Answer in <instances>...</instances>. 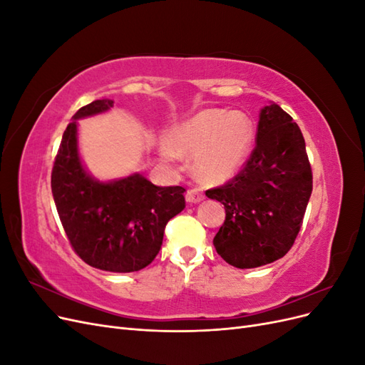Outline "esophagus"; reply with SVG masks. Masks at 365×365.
I'll list each match as a JSON object with an SVG mask.
<instances>
[{
	"label": "esophagus",
	"instance_id": "obj_1",
	"mask_svg": "<svg viewBox=\"0 0 365 365\" xmlns=\"http://www.w3.org/2000/svg\"><path fill=\"white\" fill-rule=\"evenodd\" d=\"M202 200H204V193L200 189H190V190H187V193H185V201L189 204L201 202Z\"/></svg>",
	"mask_w": 365,
	"mask_h": 365
}]
</instances>
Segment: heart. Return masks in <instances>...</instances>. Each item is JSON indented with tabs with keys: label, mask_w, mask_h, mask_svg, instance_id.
Listing matches in <instances>:
<instances>
[{
	"label": "heart",
	"mask_w": 365,
	"mask_h": 365,
	"mask_svg": "<svg viewBox=\"0 0 365 365\" xmlns=\"http://www.w3.org/2000/svg\"><path fill=\"white\" fill-rule=\"evenodd\" d=\"M252 141L254 125L244 113L204 109L172 129L161 157L176 163L180 153H195V173L205 182L220 184L242 169Z\"/></svg>",
	"instance_id": "1"
}]
</instances>
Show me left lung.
Returning a JSON list of instances; mask_svg holds the SVG:
<instances>
[{
    "label": "left lung",
    "instance_id": "1",
    "mask_svg": "<svg viewBox=\"0 0 365 365\" xmlns=\"http://www.w3.org/2000/svg\"><path fill=\"white\" fill-rule=\"evenodd\" d=\"M311 193L312 169L300 128L279 105L264 106L244 169L205 192L225 207L213 239L217 254L240 269L282 259L302 228Z\"/></svg>",
    "mask_w": 365,
    "mask_h": 365
}]
</instances>
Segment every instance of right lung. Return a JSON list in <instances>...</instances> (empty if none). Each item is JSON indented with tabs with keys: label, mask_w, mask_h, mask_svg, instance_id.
<instances>
[{
	"label": "right lung",
	"mask_w": 365,
	"mask_h": 365,
	"mask_svg": "<svg viewBox=\"0 0 365 365\" xmlns=\"http://www.w3.org/2000/svg\"><path fill=\"white\" fill-rule=\"evenodd\" d=\"M113 106V101L102 98L73 115L54 158L51 192L77 256L97 269L134 272L157 257L165 225L185 207V189L158 187L140 173L102 182L85 170L76 120Z\"/></svg>",
	"instance_id": "obj_1"
}]
</instances>
